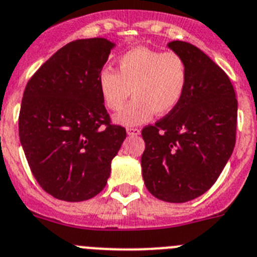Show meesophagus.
<instances>
[{
    "mask_svg": "<svg viewBox=\"0 0 257 257\" xmlns=\"http://www.w3.org/2000/svg\"><path fill=\"white\" fill-rule=\"evenodd\" d=\"M126 131L128 135H133V136L140 135V133H141V130L140 128H138V127H127Z\"/></svg>",
    "mask_w": 257,
    "mask_h": 257,
    "instance_id": "obj_1",
    "label": "esophagus"
}]
</instances>
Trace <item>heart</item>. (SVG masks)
Here are the masks:
<instances>
[{
  "mask_svg": "<svg viewBox=\"0 0 257 257\" xmlns=\"http://www.w3.org/2000/svg\"><path fill=\"white\" fill-rule=\"evenodd\" d=\"M188 84V65L173 51L136 47L117 60V71L100 70L98 86L105 107L113 112L123 108L133 90L134 98L116 117L123 126L148 122L157 114H168L182 100Z\"/></svg>",
  "mask_w": 257,
  "mask_h": 257,
  "instance_id": "obj_1",
  "label": "heart"
}]
</instances>
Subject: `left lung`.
<instances>
[{
    "mask_svg": "<svg viewBox=\"0 0 257 257\" xmlns=\"http://www.w3.org/2000/svg\"><path fill=\"white\" fill-rule=\"evenodd\" d=\"M188 65L182 100L141 135L143 178L150 194L167 202H186L215 183L236 144L237 99L224 71L187 42L168 43Z\"/></svg>",
    "mask_w": 257,
    "mask_h": 257,
    "instance_id": "8db88e82",
    "label": "left lung"
}]
</instances>
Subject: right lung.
Instances as JSON below:
<instances>
[{
  "label": "right lung",
  "instance_id": "1",
  "mask_svg": "<svg viewBox=\"0 0 257 257\" xmlns=\"http://www.w3.org/2000/svg\"><path fill=\"white\" fill-rule=\"evenodd\" d=\"M114 44L104 38L70 42L30 77L19 114L28 164L47 194L84 201L107 185L124 127L110 123L98 76Z\"/></svg>",
  "mask_w": 257,
  "mask_h": 257
}]
</instances>
